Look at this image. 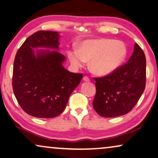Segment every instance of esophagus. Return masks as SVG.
Returning <instances> with one entry per match:
<instances>
[{"label": "esophagus", "mask_w": 158, "mask_h": 158, "mask_svg": "<svg viewBox=\"0 0 158 158\" xmlns=\"http://www.w3.org/2000/svg\"><path fill=\"white\" fill-rule=\"evenodd\" d=\"M83 81H90V78L88 76H84L83 77Z\"/></svg>", "instance_id": "obj_1"}]
</instances>
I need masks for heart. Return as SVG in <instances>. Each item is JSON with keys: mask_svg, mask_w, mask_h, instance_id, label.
<instances>
[{"mask_svg": "<svg viewBox=\"0 0 158 158\" xmlns=\"http://www.w3.org/2000/svg\"><path fill=\"white\" fill-rule=\"evenodd\" d=\"M127 47L121 41L109 39L89 40L82 42L79 51L70 49L68 56L76 68L85 65L90 61L92 72L98 75H109L116 70L127 56Z\"/></svg>", "mask_w": 158, "mask_h": 158, "instance_id": "obj_1", "label": "heart"}]
</instances>
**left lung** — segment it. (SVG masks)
Returning a JSON list of instances; mask_svg holds the SVG:
<instances>
[{"label": "left lung", "instance_id": "obj_1", "mask_svg": "<svg viewBox=\"0 0 158 158\" xmlns=\"http://www.w3.org/2000/svg\"><path fill=\"white\" fill-rule=\"evenodd\" d=\"M96 94L93 106L103 117L129 113L143 94L146 85V57L135 43L132 55L126 64L106 76L94 77Z\"/></svg>", "mask_w": 158, "mask_h": 158}]
</instances>
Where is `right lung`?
Listing matches in <instances>:
<instances>
[{"mask_svg": "<svg viewBox=\"0 0 158 158\" xmlns=\"http://www.w3.org/2000/svg\"><path fill=\"white\" fill-rule=\"evenodd\" d=\"M57 32L39 31L29 36L15 57L12 86L19 104L29 115L53 118L65 109L69 97L79 85L83 74L70 73L62 66L65 57L57 51L33 48L59 49Z\"/></svg>", "mask_w": 158, "mask_h": 158, "instance_id": "1", "label": "right lung"}]
</instances>
